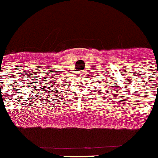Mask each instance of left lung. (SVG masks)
I'll use <instances>...</instances> for the list:
<instances>
[{"instance_id":"1","label":"left lung","mask_w":158,"mask_h":158,"mask_svg":"<svg viewBox=\"0 0 158 158\" xmlns=\"http://www.w3.org/2000/svg\"><path fill=\"white\" fill-rule=\"evenodd\" d=\"M104 81V80H103V79H100V80H99V81H98V83H99V85H99V86H108V87H107V88H108V89H106V90H105V91H106V93H110V94H113V92L111 91L112 90H114V87H112V85H110V87H108V86H109V85H107V84H108V82H104V81ZM102 82V84H101V82ZM104 83L105 84H103V83ZM102 90H103H103H104V89H102Z\"/></svg>"}]
</instances>
